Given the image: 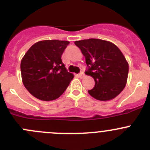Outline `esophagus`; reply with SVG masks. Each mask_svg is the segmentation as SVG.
<instances>
[{
    "label": "esophagus",
    "instance_id": "34e87169",
    "mask_svg": "<svg viewBox=\"0 0 150 150\" xmlns=\"http://www.w3.org/2000/svg\"><path fill=\"white\" fill-rule=\"evenodd\" d=\"M78 77H80V78H83V77L84 76V73L83 72H81L80 73L78 74Z\"/></svg>",
    "mask_w": 150,
    "mask_h": 150
}]
</instances>
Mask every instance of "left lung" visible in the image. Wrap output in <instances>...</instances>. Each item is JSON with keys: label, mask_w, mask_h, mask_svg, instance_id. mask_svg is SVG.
<instances>
[{"label": "left lung", "mask_w": 150, "mask_h": 150, "mask_svg": "<svg viewBox=\"0 0 150 150\" xmlns=\"http://www.w3.org/2000/svg\"><path fill=\"white\" fill-rule=\"evenodd\" d=\"M86 58V74L93 77L95 86L89 94L100 101L114 99L123 90L128 75V64L113 43L90 38L75 41Z\"/></svg>", "instance_id": "8db88e82"}]
</instances>
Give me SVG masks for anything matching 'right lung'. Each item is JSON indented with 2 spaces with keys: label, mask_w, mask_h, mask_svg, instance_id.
Masks as SVG:
<instances>
[{
  "label": "right lung",
  "mask_w": 150,
  "mask_h": 150,
  "mask_svg": "<svg viewBox=\"0 0 150 150\" xmlns=\"http://www.w3.org/2000/svg\"><path fill=\"white\" fill-rule=\"evenodd\" d=\"M69 43L58 40L37 42L22 58L20 65L22 82L37 99H57L74 78L62 61V55Z\"/></svg>",
  "instance_id": "1"
}]
</instances>
